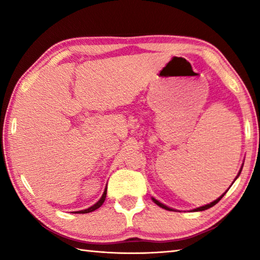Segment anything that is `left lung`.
I'll return each mask as SVG.
<instances>
[{
	"instance_id": "left-lung-1",
	"label": "left lung",
	"mask_w": 260,
	"mask_h": 260,
	"mask_svg": "<svg viewBox=\"0 0 260 260\" xmlns=\"http://www.w3.org/2000/svg\"><path fill=\"white\" fill-rule=\"evenodd\" d=\"M241 171L242 170H240V172H239V174H237V177H239V175H240V173H241ZM237 177H236V179H237ZM226 193V192H225ZM225 193H223V195H225ZM223 195H221V196H220L219 197V199L218 200H215L214 202H212V203H210V204H208V205H204V206H201V208H197V209H195V210H193V211H204V210H206V209H210V208H212V206L213 205H215V204H217L218 203V202L220 201V200H221L222 199V196ZM152 201L153 202H155V203L158 205V206H160V208H162V209H165V210H170V211H172V209H170L169 208V206H166V205H164V204H161L160 203V202H158L157 200H155V199H152Z\"/></svg>"
}]
</instances>
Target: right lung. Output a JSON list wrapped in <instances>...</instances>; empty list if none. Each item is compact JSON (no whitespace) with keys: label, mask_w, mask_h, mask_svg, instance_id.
Instances as JSON below:
<instances>
[{"label":"right lung","mask_w":260,"mask_h":260,"mask_svg":"<svg viewBox=\"0 0 260 260\" xmlns=\"http://www.w3.org/2000/svg\"><path fill=\"white\" fill-rule=\"evenodd\" d=\"M105 197H107V188H105V190H104V192H103V195H102V197H101V199H100V201L98 202V203L94 204L93 206H90L89 209H86V210H82V211H78L77 213H89V212H93V211H95L96 209H99L100 206L104 203Z\"/></svg>","instance_id":"right-lung-1"}]
</instances>
